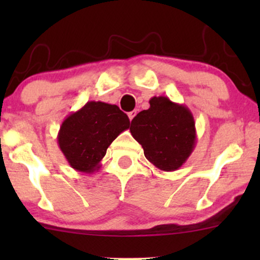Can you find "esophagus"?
<instances>
[{
  "label": "esophagus",
  "instance_id": "obj_1",
  "mask_svg": "<svg viewBox=\"0 0 260 260\" xmlns=\"http://www.w3.org/2000/svg\"><path fill=\"white\" fill-rule=\"evenodd\" d=\"M137 115V111H131V112H128V117H129V121H132L133 118H134V116Z\"/></svg>",
  "mask_w": 260,
  "mask_h": 260
}]
</instances>
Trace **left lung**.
Instances as JSON below:
<instances>
[{"label": "left lung", "mask_w": 260, "mask_h": 260, "mask_svg": "<svg viewBox=\"0 0 260 260\" xmlns=\"http://www.w3.org/2000/svg\"><path fill=\"white\" fill-rule=\"evenodd\" d=\"M149 104L133 118L129 131L149 162L161 171H176L196 148L194 118L187 106L168 96H154Z\"/></svg>", "instance_id": "1"}]
</instances>
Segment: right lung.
<instances>
[{"instance_id": "add662e5", "label": "right lung", "mask_w": 260, "mask_h": 260, "mask_svg": "<svg viewBox=\"0 0 260 260\" xmlns=\"http://www.w3.org/2000/svg\"><path fill=\"white\" fill-rule=\"evenodd\" d=\"M129 124L128 116L117 105L88 101L62 122L58 147L71 168L82 174H94L101 168L110 144Z\"/></svg>"}]
</instances>
